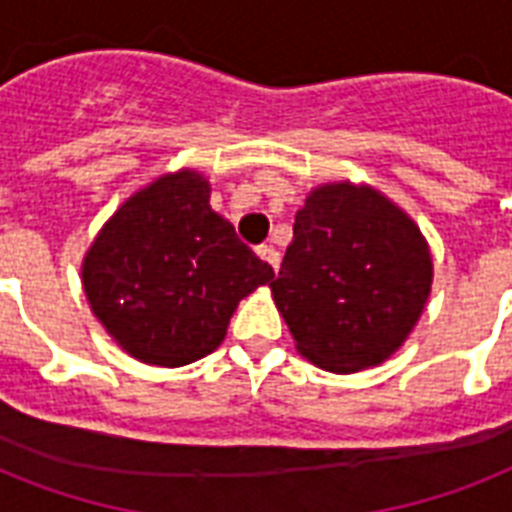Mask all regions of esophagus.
<instances>
[{"label":"esophagus","mask_w":512,"mask_h":512,"mask_svg":"<svg viewBox=\"0 0 512 512\" xmlns=\"http://www.w3.org/2000/svg\"><path fill=\"white\" fill-rule=\"evenodd\" d=\"M257 257L271 265L273 271L279 268V252H276V249H273L271 244H260V247H257Z\"/></svg>","instance_id":"1"}]
</instances>
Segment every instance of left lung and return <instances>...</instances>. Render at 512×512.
<instances>
[{
  "label": "left lung",
  "instance_id": "1",
  "mask_svg": "<svg viewBox=\"0 0 512 512\" xmlns=\"http://www.w3.org/2000/svg\"><path fill=\"white\" fill-rule=\"evenodd\" d=\"M433 284L417 223L369 185L324 183L295 217L271 281L300 356L327 372H361L396 353Z\"/></svg>",
  "mask_w": 512,
  "mask_h": 512
}]
</instances>
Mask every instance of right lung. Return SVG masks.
Here are the masks:
<instances>
[{
  "mask_svg": "<svg viewBox=\"0 0 512 512\" xmlns=\"http://www.w3.org/2000/svg\"><path fill=\"white\" fill-rule=\"evenodd\" d=\"M273 268L209 207L207 177H156L116 209L87 249L84 295L132 358L185 366L225 340L239 300Z\"/></svg>",
  "mask_w": 512,
  "mask_h": 512,
  "instance_id": "1",
  "label": "right lung"
}]
</instances>
